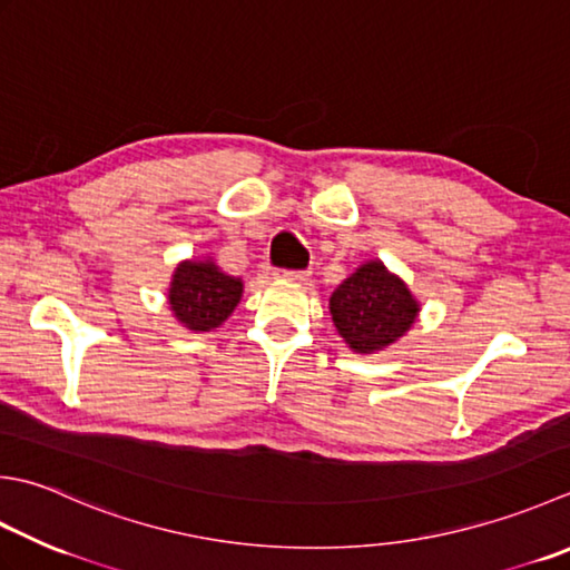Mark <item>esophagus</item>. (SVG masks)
Segmentation results:
<instances>
[{"label":"esophagus","mask_w":570,"mask_h":570,"mask_svg":"<svg viewBox=\"0 0 570 570\" xmlns=\"http://www.w3.org/2000/svg\"><path fill=\"white\" fill-rule=\"evenodd\" d=\"M276 276H282V278H292V282H306L308 278V272H278Z\"/></svg>","instance_id":"34e87169"}]
</instances>
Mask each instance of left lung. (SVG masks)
I'll use <instances>...</instances> for the list:
<instances>
[{
	"mask_svg": "<svg viewBox=\"0 0 570 570\" xmlns=\"http://www.w3.org/2000/svg\"><path fill=\"white\" fill-rule=\"evenodd\" d=\"M417 301L381 262H367L331 296V316L345 343L358 353L383 351L405 336L417 316Z\"/></svg>",
	"mask_w": 570,
	"mask_h": 570,
	"instance_id": "8db88e82",
	"label": "left lung"
}]
</instances>
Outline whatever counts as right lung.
<instances>
[{
  "mask_svg": "<svg viewBox=\"0 0 570 570\" xmlns=\"http://www.w3.org/2000/svg\"><path fill=\"white\" fill-rule=\"evenodd\" d=\"M239 296V278L222 274L215 262H183L170 284V308L189 331L222 326Z\"/></svg>",
  "mask_w": 570,
  "mask_h": 570,
  "instance_id": "right-lung-1",
  "label": "right lung"
}]
</instances>
